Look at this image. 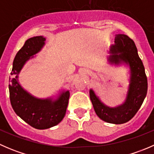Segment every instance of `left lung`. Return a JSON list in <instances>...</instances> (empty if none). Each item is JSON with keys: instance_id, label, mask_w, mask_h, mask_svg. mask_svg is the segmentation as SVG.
Segmentation results:
<instances>
[{"instance_id": "8db88e82", "label": "left lung", "mask_w": 154, "mask_h": 154, "mask_svg": "<svg viewBox=\"0 0 154 154\" xmlns=\"http://www.w3.org/2000/svg\"><path fill=\"white\" fill-rule=\"evenodd\" d=\"M108 61L114 65L125 63L130 69V84L125 101L116 107L107 106L90 89V100L97 116L107 123L120 125L129 122L142 106L147 91V79L142 61L133 39L125 34H117L110 48Z\"/></svg>"}]
</instances>
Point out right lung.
I'll list each match as a JSON object with an SVG mask.
<instances>
[{
    "label": "right lung",
    "instance_id": "1",
    "mask_svg": "<svg viewBox=\"0 0 154 154\" xmlns=\"http://www.w3.org/2000/svg\"><path fill=\"white\" fill-rule=\"evenodd\" d=\"M45 38L34 36L29 38L14 59L10 79V103L15 112L31 127L45 130L58 125L63 119L68 104L69 91H63L56 100L40 99L31 95L18 83V74L26 62L41 51Z\"/></svg>",
    "mask_w": 154,
    "mask_h": 154
}]
</instances>
